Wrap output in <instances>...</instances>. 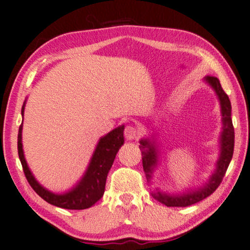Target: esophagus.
Instances as JSON below:
<instances>
[{
  "label": "esophagus",
  "mask_w": 250,
  "mask_h": 250,
  "mask_svg": "<svg viewBox=\"0 0 250 250\" xmlns=\"http://www.w3.org/2000/svg\"><path fill=\"white\" fill-rule=\"evenodd\" d=\"M140 135V129L134 127L133 125H129L125 129V136L127 140H135Z\"/></svg>",
  "instance_id": "obj_1"
}]
</instances>
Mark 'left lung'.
<instances>
[{"instance_id":"left-lung-1","label":"left lung","mask_w":250,"mask_h":250,"mask_svg":"<svg viewBox=\"0 0 250 250\" xmlns=\"http://www.w3.org/2000/svg\"><path fill=\"white\" fill-rule=\"evenodd\" d=\"M205 81L214 89L220 101L221 115H222V131L220 135V157L216 162V169L212 174L208 182L200 188L193 191H188L183 194H167L161 191L152 192V197L157 199L159 203L164 204L167 207H186L193 205L195 203L204 200L205 198L211 195L218 186L220 185L225 173L228 169L234 151V127L231 122V106L228 95L225 93L220 85L218 78L207 76ZM140 149L142 152V164L143 170L146 172V179L150 182L152 171L156 167L158 162V146L155 144L151 138H142L140 141Z\"/></svg>"}]
</instances>
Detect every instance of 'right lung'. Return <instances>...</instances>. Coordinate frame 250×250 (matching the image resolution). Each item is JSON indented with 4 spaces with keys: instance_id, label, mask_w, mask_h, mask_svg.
I'll return each mask as SVG.
<instances>
[{
    "instance_id": "obj_1",
    "label": "right lung",
    "mask_w": 250,
    "mask_h": 250,
    "mask_svg": "<svg viewBox=\"0 0 250 250\" xmlns=\"http://www.w3.org/2000/svg\"><path fill=\"white\" fill-rule=\"evenodd\" d=\"M24 107H25V102L22 107V115L24 114ZM22 129L23 125H21L19 137H17L20 161L22 163L24 174H25L30 186L34 188L39 197L43 198L51 205L66 209L88 208V207L94 205L96 201L101 199L104 192V186H106L107 174L112 167L117 151L125 142V137H123L125 125L115 128L110 133H108L106 136L100 138L83 178L78 182V184L73 188L62 194L53 193V192L46 190L35 179L34 174L31 173L25 158H24Z\"/></svg>"
}]
</instances>
